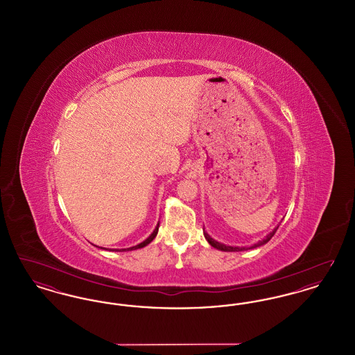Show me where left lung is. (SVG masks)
Segmentation results:
<instances>
[{"mask_svg":"<svg viewBox=\"0 0 355 355\" xmlns=\"http://www.w3.org/2000/svg\"><path fill=\"white\" fill-rule=\"evenodd\" d=\"M279 226V225H278ZM278 226L270 232L268 236H265L262 241H259V242H257V243H254L253 246H250V248H238V246H226V245H223V243H220V242H217L216 239H213L211 236H209L206 232H205V229H203V236L206 238V241L213 246V248H216V249H218V250H222V252H243V250H249V249H255V248H258V246H262V245H265V243H268L269 241L271 239V236L275 234V232H277V229H278Z\"/></svg>","mask_w":355,"mask_h":355,"instance_id":"obj_1","label":"left lung"}]
</instances>
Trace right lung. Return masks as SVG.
I'll return each mask as SVG.
<instances>
[{
    "label": "right lung",
    "instance_id": "obj_1",
    "mask_svg": "<svg viewBox=\"0 0 355 355\" xmlns=\"http://www.w3.org/2000/svg\"><path fill=\"white\" fill-rule=\"evenodd\" d=\"M158 227H159V223H157V226H155V229H154V232H153L150 236H148L144 242H141V243H138V245H135L133 248H129V249H113L112 252H125V250H135V249H141V248H145L146 245H149L150 242H152L153 239L155 238L157 236V233H158Z\"/></svg>",
    "mask_w": 355,
    "mask_h": 355
}]
</instances>
